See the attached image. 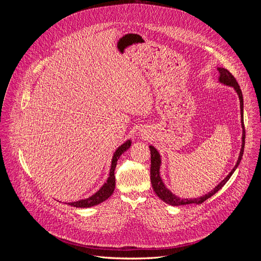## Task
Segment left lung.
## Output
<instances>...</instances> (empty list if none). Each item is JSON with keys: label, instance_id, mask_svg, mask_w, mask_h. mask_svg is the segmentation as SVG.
Here are the masks:
<instances>
[{"label": "left lung", "instance_id": "1", "mask_svg": "<svg viewBox=\"0 0 261 261\" xmlns=\"http://www.w3.org/2000/svg\"><path fill=\"white\" fill-rule=\"evenodd\" d=\"M218 72H219V82H221L224 85L227 86H231L234 88L236 92L239 95L240 98V107H241V122H242V127H243V137H242V148L240 151V155L238 159V162L236 164V166L233 167V169L230 171L229 174L214 189L212 190L210 193L206 194L203 197L200 198H195V199H180L177 196H175L174 194H172L169 190H167V188L164 186L161 177H160V166H161V158L160 154L158 152V150L150 145L149 149H150V181H151V186L152 189L155 193V195L163 200L165 203L172 205V206H182V205H189V204H202L204 203L206 200H208L209 198H211L213 195H215L230 178V176L232 175V173L236 171V169L238 168L243 153H244V147H245V126H244V114H243V94L242 91L240 89V86L237 82V80L234 79V76L226 69V68H222V67H218L217 68Z\"/></svg>", "mask_w": 261, "mask_h": 261}]
</instances>
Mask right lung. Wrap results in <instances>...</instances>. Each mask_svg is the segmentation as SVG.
Here are the masks:
<instances>
[{
	"instance_id": "right-lung-1",
	"label": "right lung",
	"mask_w": 261,
	"mask_h": 261,
	"mask_svg": "<svg viewBox=\"0 0 261 261\" xmlns=\"http://www.w3.org/2000/svg\"><path fill=\"white\" fill-rule=\"evenodd\" d=\"M130 145H131V141L128 140L116 150V152L113 156V161H112L110 177L108 178V181L102 186V188L96 194H94L92 197L86 199V200H81V201H76V202H73V203H68V205L73 206V207H77V208H88V207L98 205V204L102 203L103 201L108 200L113 195V193L115 191V185H116L115 169H116V166H117V161L119 160L120 155L130 147Z\"/></svg>"
}]
</instances>
